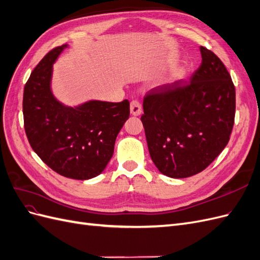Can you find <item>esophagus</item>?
Here are the masks:
<instances>
[{
  "mask_svg": "<svg viewBox=\"0 0 260 260\" xmlns=\"http://www.w3.org/2000/svg\"><path fill=\"white\" fill-rule=\"evenodd\" d=\"M130 112L131 115L133 116H139L141 113H142V105L139 101L133 100L130 103Z\"/></svg>",
  "mask_w": 260,
  "mask_h": 260,
  "instance_id": "esophagus-1",
  "label": "esophagus"
}]
</instances>
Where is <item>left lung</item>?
<instances>
[{
    "label": "left lung",
    "instance_id": "left-lung-1",
    "mask_svg": "<svg viewBox=\"0 0 260 260\" xmlns=\"http://www.w3.org/2000/svg\"><path fill=\"white\" fill-rule=\"evenodd\" d=\"M190 80L158 85L143 100L141 121L151 158L162 175L187 178L207 168L230 140L235 88L217 55L201 46Z\"/></svg>",
    "mask_w": 260,
    "mask_h": 260
}]
</instances>
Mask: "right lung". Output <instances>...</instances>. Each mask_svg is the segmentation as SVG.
I'll return each mask as SVG.
<instances>
[{"label":"right lung","instance_id":"1","mask_svg":"<svg viewBox=\"0 0 260 260\" xmlns=\"http://www.w3.org/2000/svg\"><path fill=\"white\" fill-rule=\"evenodd\" d=\"M67 44L40 60L23 90V125L37 155L60 176L86 180L99 176L111 160L115 141L130 115V103L91 101L66 107L50 88L53 62Z\"/></svg>","mask_w":260,"mask_h":260}]
</instances>
